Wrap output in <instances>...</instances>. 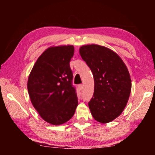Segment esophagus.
I'll return each instance as SVG.
<instances>
[{
	"mask_svg": "<svg viewBox=\"0 0 155 155\" xmlns=\"http://www.w3.org/2000/svg\"><path fill=\"white\" fill-rule=\"evenodd\" d=\"M78 88H79V90L81 91V90H83V85H78Z\"/></svg>",
	"mask_w": 155,
	"mask_h": 155,
	"instance_id": "34e87169",
	"label": "esophagus"
}]
</instances>
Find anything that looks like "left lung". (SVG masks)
Returning a JSON list of instances; mask_svg holds the SVG:
<instances>
[{"label":"left lung","instance_id":"1","mask_svg":"<svg viewBox=\"0 0 155 155\" xmlns=\"http://www.w3.org/2000/svg\"><path fill=\"white\" fill-rule=\"evenodd\" d=\"M79 52L90 68L94 80V92L89 102L96 121L108 123L122 114L131 91V80L122 59L104 46L91 44L81 46Z\"/></svg>","mask_w":155,"mask_h":155}]
</instances>
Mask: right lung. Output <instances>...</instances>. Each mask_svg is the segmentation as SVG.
Wrapping results in <instances>:
<instances>
[{"label":"right lung","mask_w":155,"mask_h":155,"mask_svg":"<svg viewBox=\"0 0 155 155\" xmlns=\"http://www.w3.org/2000/svg\"><path fill=\"white\" fill-rule=\"evenodd\" d=\"M74 52L71 45L50 47L37 60L28 77L31 103L41 118L51 124L68 122L78 106L70 67Z\"/></svg>","instance_id":"right-lung-1"}]
</instances>
